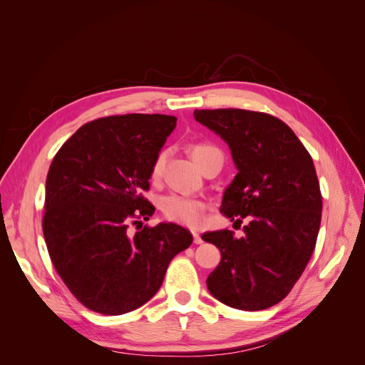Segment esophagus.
I'll list each match as a JSON object with an SVG mask.
<instances>
[{
	"label": "esophagus",
	"mask_w": 365,
	"mask_h": 365,
	"mask_svg": "<svg viewBox=\"0 0 365 365\" xmlns=\"http://www.w3.org/2000/svg\"><path fill=\"white\" fill-rule=\"evenodd\" d=\"M192 237H195V243L196 245H202L204 243V240H202V237H200L197 232H192Z\"/></svg>",
	"instance_id": "obj_1"
}]
</instances>
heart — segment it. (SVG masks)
Masks as SVG:
<instances>
[{
    "label": "heart",
    "instance_id": "b5f03b06",
    "mask_svg": "<svg viewBox=\"0 0 365 365\" xmlns=\"http://www.w3.org/2000/svg\"><path fill=\"white\" fill-rule=\"evenodd\" d=\"M190 153L200 166V169H202L205 166V163L213 157L222 158L221 152L216 149V147L210 144H204V143L192 144L190 147ZM165 160H166V152H160L152 166L153 177H158L161 174L163 166H165ZM205 208H207V204L204 200L180 196V195H169L161 200V212L165 215L166 220L182 224V226L192 227V229H196L202 224Z\"/></svg>",
    "mask_w": 365,
    "mask_h": 365
}]
</instances>
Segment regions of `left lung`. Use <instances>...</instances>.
<instances>
[{
    "label": "left lung",
    "mask_w": 365,
    "mask_h": 365,
    "mask_svg": "<svg viewBox=\"0 0 365 365\" xmlns=\"http://www.w3.org/2000/svg\"><path fill=\"white\" fill-rule=\"evenodd\" d=\"M195 119L227 143L238 173L224 191L221 213L243 227L202 235L221 251L207 277L216 299L242 311L282 301L315 250L322 192L312 157L281 119L247 110H196Z\"/></svg>",
    "instance_id": "obj_1"
}]
</instances>
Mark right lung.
Returning a JSON list of instances; mask_svg holds the SVG:
<instances>
[{
  "instance_id": "1",
  "label": "right lung",
  "mask_w": 365,
  "mask_h": 365,
  "mask_svg": "<svg viewBox=\"0 0 365 365\" xmlns=\"http://www.w3.org/2000/svg\"><path fill=\"white\" fill-rule=\"evenodd\" d=\"M175 123L166 114L108 115L84 123L54 155L45 183L46 250L91 311L122 315L143 306L192 243L191 232L173 222L143 227L155 207L141 191H149L153 161Z\"/></svg>"
}]
</instances>
